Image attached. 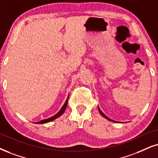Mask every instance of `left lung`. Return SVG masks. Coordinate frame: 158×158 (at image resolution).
Wrapping results in <instances>:
<instances>
[{
  "mask_svg": "<svg viewBox=\"0 0 158 158\" xmlns=\"http://www.w3.org/2000/svg\"><path fill=\"white\" fill-rule=\"evenodd\" d=\"M98 110H99V111H100V113H101V115H102L103 117H105V118H106V119H109V120H110V121L114 122V120H112V119H109V118H108V117H106V115L104 114H103V113L102 112V111H101V109H99V107H98Z\"/></svg>",
  "mask_w": 158,
  "mask_h": 158,
  "instance_id": "1",
  "label": "left lung"
}]
</instances>
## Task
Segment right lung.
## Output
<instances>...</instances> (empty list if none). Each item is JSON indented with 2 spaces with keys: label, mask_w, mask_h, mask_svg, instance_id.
<instances>
[{
  "label": "right lung",
  "mask_w": 158,
  "mask_h": 158,
  "mask_svg": "<svg viewBox=\"0 0 158 158\" xmlns=\"http://www.w3.org/2000/svg\"><path fill=\"white\" fill-rule=\"evenodd\" d=\"M68 101H69V98L66 100V101H65V104L63 105V106L61 108V109L60 110V111L57 114H56L55 116H53V117H50V118L49 119H42V120H41L40 122H38L36 123V124H43V123H49V122H51L54 120V119L57 118V117H59L60 116H61L63 114V113H64V111L65 110V109H66V106H67V104H68Z\"/></svg>",
  "instance_id": "1"
}]
</instances>
